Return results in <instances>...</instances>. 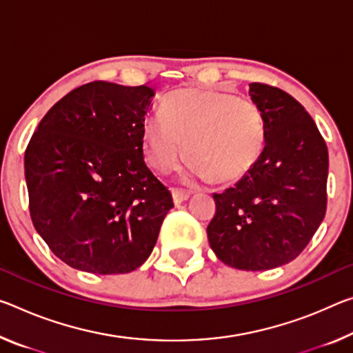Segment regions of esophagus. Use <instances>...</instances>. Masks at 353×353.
Returning a JSON list of instances; mask_svg holds the SVG:
<instances>
[{"label":"esophagus","instance_id":"esophagus-1","mask_svg":"<svg viewBox=\"0 0 353 353\" xmlns=\"http://www.w3.org/2000/svg\"><path fill=\"white\" fill-rule=\"evenodd\" d=\"M190 198V193L185 192V190H181V188H172V201H174V204H181L183 201H187Z\"/></svg>","mask_w":353,"mask_h":353}]
</instances>
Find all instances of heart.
<instances>
[{
    "label": "heart",
    "instance_id": "1",
    "mask_svg": "<svg viewBox=\"0 0 353 353\" xmlns=\"http://www.w3.org/2000/svg\"><path fill=\"white\" fill-rule=\"evenodd\" d=\"M201 179L232 182L254 166L265 143L261 111L248 99L209 89H179L144 124L148 163L159 172L176 170L183 159Z\"/></svg>",
    "mask_w": 353,
    "mask_h": 353
}]
</instances>
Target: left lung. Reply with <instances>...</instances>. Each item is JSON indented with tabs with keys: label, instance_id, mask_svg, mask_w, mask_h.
I'll list each match as a JSON object with an SVG mask.
<instances>
[{
	"label": "left lung",
	"instance_id": "left-lung-1",
	"mask_svg": "<svg viewBox=\"0 0 353 353\" xmlns=\"http://www.w3.org/2000/svg\"><path fill=\"white\" fill-rule=\"evenodd\" d=\"M250 96L264 121V149L236 185L214 193L207 237L226 265L259 272L294 261L321 226L328 150L312 117L288 92L251 83Z\"/></svg>",
	"mask_w": 353,
	"mask_h": 353
}]
</instances>
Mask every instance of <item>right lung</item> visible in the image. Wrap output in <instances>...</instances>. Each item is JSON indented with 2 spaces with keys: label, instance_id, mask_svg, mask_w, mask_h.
Returning a JSON list of instances; mask_svg holds the SVG:
<instances>
[{
  "label": "right lung",
  "instance_id": "add662e5",
  "mask_svg": "<svg viewBox=\"0 0 353 353\" xmlns=\"http://www.w3.org/2000/svg\"><path fill=\"white\" fill-rule=\"evenodd\" d=\"M154 89L92 81L43 116L25 152L32 225L81 272L135 270L152 253L174 204L144 163V116Z\"/></svg>",
  "mask_w": 353,
  "mask_h": 353
}]
</instances>
